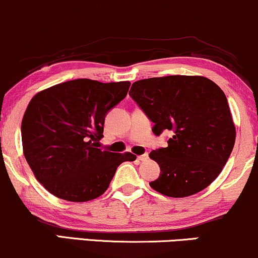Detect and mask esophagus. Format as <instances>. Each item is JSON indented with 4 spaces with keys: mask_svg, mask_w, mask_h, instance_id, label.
Here are the masks:
<instances>
[{
    "mask_svg": "<svg viewBox=\"0 0 258 258\" xmlns=\"http://www.w3.org/2000/svg\"><path fill=\"white\" fill-rule=\"evenodd\" d=\"M138 161H142V162H146L149 159V156H148V153H144V155H140V156H138Z\"/></svg>",
    "mask_w": 258,
    "mask_h": 258,
    "instance_id": "obj_1",
    "label": "esophagus"
}]
</instances>
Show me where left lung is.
<instances>
[{
    "instance_id": "left-lung-1",
    "label": "left lung",
    "mask_w": 258,
    "mask_h": 258,
    "mask_svg": "<svg viewBox=\"0 0 258 258\" xmlns=\"http://www.w3.org/2000/svg\"><path fill=\"white\" fill-rule=\"evenodd\" d=\"M130 96L155 122L159 136L171 131L167 148L150 158L161 174L152 189L170 198L190 197L218 177L232 152L236 127L224 91L204 76L174 75L137 81Z\"/></svg>"
}]
</instances>
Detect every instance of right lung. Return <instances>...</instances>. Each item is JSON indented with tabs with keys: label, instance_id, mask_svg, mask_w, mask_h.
Instances as JSON below:
<instances>
[{
	"label": "right lung",
	"instance_id": "add662e5",
	"mask_svg": "<svg viewBox=\"0 0 258 258\" xmlns=\"http://www.w3.org/2000/svg\"><path fill=\"white\" fill-rule=\"evenodd\" d=\"M130 86L81 78L39 91L29 101L21 122L22 150L35 178L54 197L71 202L99 198L116 168L137 158L97 146L107 112Z\"/></svg>",
	"mask_w": 258,
	"mask_h": 258
}]
</instances>
